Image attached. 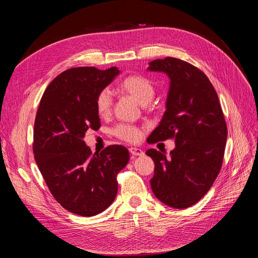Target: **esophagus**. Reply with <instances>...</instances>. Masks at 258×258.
Masks as SVG:
<instances>
[{
	"label": "esophagus",
	"instance_id": "esophagus-1",
	"mask_svg": "<svg viewBox=\"0 0 258 258\" xmlns=\"http://www.w3.org/2000/svg\"><path fill=\"white\" fill-rule=\"evenodd\" d=\"M129 152L132 156H143L144 155L143 151L140 150V148H137V147H130Z\"/></svg>",
	"mask_w": 258,
	"mask_h": 258
}]
</instances>
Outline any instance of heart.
Returning <instances> with one entry per match:
<instances>
[{
    "mask_svg": "<svg viewBox=\"0 0 258 258\" xmlns=\"http://www.w3.org/2000/svg\"><path fill=\"white\" fill-rule=\"evenodd\" d=\"M120 88L122 91L128 93L129 96L135 98L139 103L142 105L147 104L154 98L155 86L154 84L141 75H131L124 79ZM113 106V99L111 92L107 89H103L99 92L96 99V110L100 117H106L111 114ZM116 137L123 140V141L136 143L142 137V131L136 126L130 124H119L114 130Z\"/></svg>",
    "mask_w": 258,
    "mask_h": 258,
    "instance_id": "heart-1",
    "label": "heart"
}]
</instances>
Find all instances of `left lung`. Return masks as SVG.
<instances>
[{"mask_svg":"<svg viewBox=\"0 0 258 258\" xmlns=\"http://www.w3.org/2000/svg\"><path fill=\"white\" fill-rule=\"evenodd\" d=\"M147 71L170 80L166 112L147 142L175 139L169 156L154 148L146 152L155 162L152 190L171 208H189L209 191L222 168L227 126L220 101L206 74L183 60L156 59Z\"/></svg>","mask_w":258,"mask_h":258,"instance_id":"obj_1","label":"left lung"}]
</instances>
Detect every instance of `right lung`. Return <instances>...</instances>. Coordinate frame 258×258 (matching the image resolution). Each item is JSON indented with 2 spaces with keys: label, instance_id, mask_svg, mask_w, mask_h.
<instances>
[{
  "label": "right lung",
  "instance_id": "obj_1",
  "mask_svg": "<svg viewBox=\"0 0 258 258\" xmlns=\"http://www.w3.org/2000/svg\"><path fill=\"white\" fill-rule=\"evenodd\" d=\"M120 73L118 68L69 69L46 88L34 122V158L50 192L69 212L95 216L117 195L116 176L127 166L129 152L111 145L91 155L84 138L98 130L96 99Z\"/></svg>",
  "mask_w": 258,
  "mask_h": 258
}]
</instances>
